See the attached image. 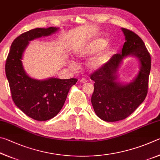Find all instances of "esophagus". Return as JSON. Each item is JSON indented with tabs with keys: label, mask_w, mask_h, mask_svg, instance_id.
<instances>
[{
	"label": "esophagus",
	"mask_w": 160,
	"mask_h": 160,
	"mask_svg": "<svg viewBox=\"0 0 160 160\" xmlns=\"http://www.w3.org/2000/svg\"><path fill=\"white\" fill-rule=\"evenodd\" d=\"M80 82L81 83H86V82H87V79H86V78H81V79H80Z\"/></svg>",
	"instance_id": "esophagus-1"
}]
</instances>
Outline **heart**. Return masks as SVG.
<instances>
[{
  "label": "heart",
  "mask_w": 160,
  "mask_h": 160,
  "mask_svg": "<svg viewBox=\"0 0 160 160\" xmlns=\"http://www.w3.org/2000/svg\"><path fill=\"white\" fill-rule=\"evenodd\" d=\"M107 43L108 41L105 38H95L78 50L77 57L79 58H88L98 53L90 62L89 67L91 69H98L108 62L114 52V47L112 45H107ZM69 64L72 67L77 66L73 61L70 62Z\"/></svg>",
  "instance_id": "1"
}]
</instances>
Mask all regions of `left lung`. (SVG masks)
Here are the masks:
<instances>
[{"instance_id": "1", "label": "left lung", "mask_w": 160, "mask_h": 160, "mask_svg": "<svg viewBox=\"0 0 160 160\" xmlns=\"http://www.w3.org/2000/svg\"><path fill=\"white\" fill-rule=\"evenodd\" d=\"M125 43L121 53L114 54L108 62L91 75L95 82L91 103L97 116L112 122L131 115L144 101L148 93L151 69V57L144 42L131 30L122 28ZM134 56L139 59L141 69L132 82L122 85L117 82L118 70L124 57Z\"/></svg>"}]
</instances>
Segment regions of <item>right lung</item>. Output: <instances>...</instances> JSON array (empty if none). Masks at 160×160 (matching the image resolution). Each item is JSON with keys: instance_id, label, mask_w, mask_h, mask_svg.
<instances>
[{"instance_id": "obj_1", "label": "right lung", "mask_w": 160, "mask_h": 160, "mask_svg": "<svg viewBox=\"0 0 160 160\" xmlns=\"http://www.w3.org/2000/svg\"><path fill=\"white\" fill-rule=\"evenodd\" d=\"M58 28H36L24 32L13 41L5 63V74L12 98L28 117L46 121L57 115L63 107L70 88L77 78H50L36 80L28 76L22 65V55L30 41L54 33Z\"/></svg>"}]
</instances>
